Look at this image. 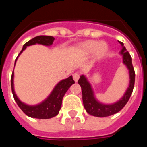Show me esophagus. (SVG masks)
<instances>
[{"label": "esophagus", "mask_w": 147, "mask_h": 147, "mask_svg": "<svg viewBox=\"0 0 147 147\" xmlns=\"http://www.w3.org/2000/svg\"><path fill=\"white\" fill-rule=\"evenodd\" d=\"M79 79H80V75L78 73H74L73 74V80H75V82H77L78 80H79Z\"/></svg>", "instance_id": "esophagus-1"}]
</instances>
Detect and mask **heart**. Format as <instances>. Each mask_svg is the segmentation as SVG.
I'll list each match as a JSON object with an SVG mask.
<instances>
[{"label":"heart","mask_w":147,"mask_h":147,"mask_svg":"<svg viewBox=\"0 0 147 147\" xmlns=\"http://www.w3.org/2000/svg\"><path fill=\"white\" fill-rule=\"evenodd\" d=\"M79 50L83 55L94 53L96 59L102 58L108 51V45L105 42L97 41H87L81 43L79 45Z\"/></svg>","instance_id":"heart-1"}]
</instances>
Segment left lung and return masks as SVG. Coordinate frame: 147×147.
<instances>
[{"mask_svg":"<svg viewBox=\"0 0 147 147\" xmlns=\"http://www.w3.org/2000/svg\"><path fill=\"white\" fill-rule=\"evenodd\" d=\"M119 43L121 46V49L119 53L122 56L123 64L126 66L129 73V84L123 95L117 102L112 104H105L99 102L94 95V91L93 89L92 85L90 84L85 75H82L78 81V83L82 88L84 108L88 113L94 117H109L118 113L124 107V105L128 102L130 97L132 94L134 84H135V71L132 66L131 57L129 53L127 51L123 42H119Z\"/></svg>","mask_w":147,"mask_h":147,"instance_id":"obj_1","label":"left lung"}]
</instances>
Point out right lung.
<instances>
[{
    "mask_svg": "<svg viewBox=\"0 0 147 147\" xmlns=\"http://www.w3.org/2000/svg\"><path fill=\"white\" fill-rule=\"evenodd\" d=\"M55 40L53 37L52 36H45V35H41V36H37L34 38L29 42L25 43L23 46L22 50L18 55L17 58L16 59V62L17 61L19 56L26 49L27 46L30 45H45V46H50L53 44V42ZM15 62V64H16ZM75 81L72 79V76H71L67 79L61 80L59 83L54 86L49 95L43 100L42 102H40L36 105H28L21 101L16 95L14 89V71L11 75V91L12 94L14 97L16 102L17 103L19 107L21 109V110L24 112V113L27 115L28 117H32V118H37V119H49L52 117H56L59 111L61 108V104H62V100L64 98L65 93L67 92V90L69 89Z\"/></svg>",
    "mask_w": 147,
    "mask_h": 147,
    "instance_id": "add662e5",
    "label": "right lung"
}]
</instances>
